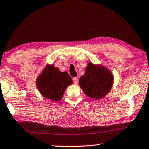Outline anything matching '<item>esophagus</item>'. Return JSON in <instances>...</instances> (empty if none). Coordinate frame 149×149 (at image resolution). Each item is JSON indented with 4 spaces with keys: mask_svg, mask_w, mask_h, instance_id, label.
Masks as SVG:
<instances>
[{
    "mask_svg": "<svg viewBox=\"0 0 149 149\" xmlns=\"http://www.w3.org/2000/svg\"><path fill=\"white\" fill-rule=\"evenodd\" d=\"M73 81H74V84H77V82H78V78L76 77H75L73 78Z\"/></svg>",
    "mask_w": 149,
    "mask_h": 149,
    "instance_id": "1",
    "label": "esophagus"
}]
</instances>
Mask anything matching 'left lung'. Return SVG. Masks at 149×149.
Masks as SVG:
<instances>
[{
  "label": "left lung",
  "instance_id": "left-lung-1",
  "mask_svg": "<svg viewBox=\"0 0 149 149\" xmlns=\"http://www.w3.org/2000/svg\"><path fill=\"white\" fill-rule=\"evenodd\" d=\"M114 78L109 70L89 62L79 84L85 94L97 100L107 95L113 86Z\"/></svg>",
  "mask_w": 149,
  "mask_h": 149
}]
</instances>
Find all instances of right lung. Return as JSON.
Wrapping results in <instances>:
<instances>
[{
  "label": "right lung",
  "mask_w": 149,
  "mask_h": 149,
  "mask_svg": "<svg viewBox=\"0 0 149 149\" xmlns=\"http://www.w3.org/2000/svg\"><path fill=\"white\" fill-rule=\"evenodd\" d=\"M72 79L66 72H62L52 64L47 65L36 79V86L45 97L57 101L63 97L68 86L72 84Z\"/></svg>",
  "instance_id": "add662e5"
}]
</instances>
